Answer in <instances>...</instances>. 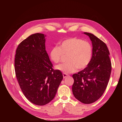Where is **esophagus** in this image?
Here are the masks:
<instances>
[{"label": "esophagus", "instance_id": "34e87169", "mask_svg": "<svg viewBox=\"0 0 122 122\" xmlns=\"http://www.w3.org/2000/svg\"><path fill=\"white\" fill-rule=\"evenodd\" d=\"M62 75H63V78H66V77H67L68 76H69L68 75L66 74H65V73H64Z\"/></svg>", "mask_w": 122, "mask_h": 122}]
</instances>
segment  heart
<instances>
[{
    "label": "heart",
    "mask_w": 122,
    "mask_h": 122,
    "mask_svg": "<svg viewBox=\"0 0 122 122\" xmlns=\"http://www.w3.org/2000/svg\"><path fill=\"white\" fill-rule=\"evenodd\" d=\"M92 55V47L90 43L80 39L70 38L62 40L59 47L54 46L51 49L49 56L54 63L60 62L63 55L66 57V64L56 66V69L66 74L81 70L90 63Z\"/></svg>",
    "instance_id": "b5f03b06"
}]
</instances>
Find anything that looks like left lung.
I'll use <instances>...</instances> for the list:
<instances>
[{"mask_svg":"<svg viewBox=\"0 0 122 122\" xmlns=\"http://www.w3.org/2000/svg\"><path fill=\"white\" fill-rule=\"evenodd\" d=\"M89 36L93 46V55L87 67L72 77L74 97L84 104H91L100 98L105 91L112 71L109 51L106 44L93 34Z\"/></svg>","mask_w":122,"mask_h":122,"instance_id":"left-lung-1","label":"left lung"}]
</instances>
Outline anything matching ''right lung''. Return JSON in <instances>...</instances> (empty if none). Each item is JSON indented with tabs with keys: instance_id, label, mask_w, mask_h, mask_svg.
Masks as SVG:
<instances>
[{
	"instance_id": "obj_1",
	"label": "right lung",
	"mask_w": 122,
	"mask_h": 122,
	"mask_svg": "<svg viewBox=\"0 0 122 122\" xmlns=\"http://www.w3.org/2000/svg\"><path fill=\"white\" fill-rule=\"evenodd\" d=\"M46 36L36 33L18 45L15 58L16 78L23 94L37 105H45L54 98L63 79L53 69L45 48Z\"/></svg>"
}]
</instances>
